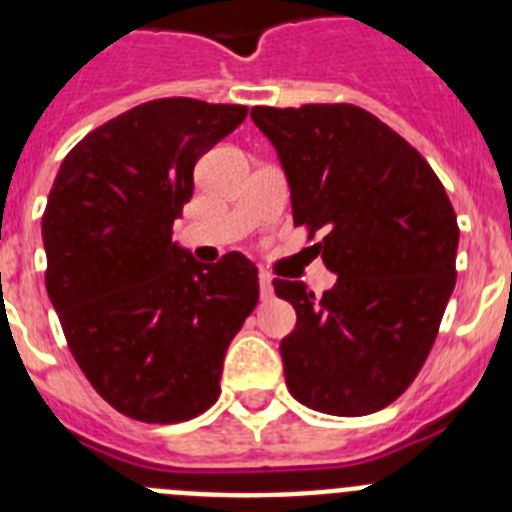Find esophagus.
Masks as SVG:
<instances>
[{
    "label": "esophagus",
    "instance_id": "obj_1",
    "mask_svg": "<svg viewBox=\"0 0 512 512\" xmlns=\"http://www.w3.org/2000/svg\"><path fill=\"white\" fill-rule=\"evenodd\" d=\"M259 292H261V300L271 302L274 300V282H271V274H259Z\"/></svg>",
    "mask_w": 512,
    "mask_h": 512
}]
</instances>
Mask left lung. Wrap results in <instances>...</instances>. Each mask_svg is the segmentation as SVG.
<instances>
[{
  "label": "left lung",
  "mask_w": 512,
  "mask_h": 512,
  "mask_svg": "<svg viewBox=\"0 0 512 512\" xmlns=\"http://www.w3.org/2000/svg\"><path fill=\"white\" fill-rule=\"evenodd\" d=\"M305 225L338 277L315 297L274 279L297 312L282 341L297 402L341 418L377 413L408 390L438 336L456 284L459 225L423 156L356 104L253 107Z\"/></svg>",
  "instance_id": "obj_1"
}]
</instances>
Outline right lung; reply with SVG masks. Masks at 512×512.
Instances as JSON below:
<instances>
[{
    "label": "right lung",
    "mask_w": 512,
    "mask_h": 512,
    "mask_svg": "<svg viewBox=\"0 0 512 512\" xmlns=\"http://www.w3.org/2000/svg\"><path fill=\"white\" fill-rule=\"evenodd\" d=\"M246 115L189 97L138 104L84 135L48 194L45 289L63 336L99 397L140 423L215 405L225 351L259 302L243 253L202 266L171 241L194 164Z\"/></svg>",
    "instance_id": "1"
}]
</instances>
